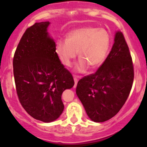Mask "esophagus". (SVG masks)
Wrapping results in <instances>:
<instances>
[{
  "label": "esophagus",
  "mask_w": 147,
  "mask_h": 147,
  "mask_svg": "<svg viewBox=\"0 0 147 147\" xmlns=\"http://www.w3.org/2000/svg\"><path fill=\"white\" fill-rule=\"evenodd\" d=\"M81 78V77L80 76H74V81H75V86H74V87H76V85H77V84H78V80H79V79H80Z\"/></svg>",
  "instance_id": "34e87169"
}]
</instances>
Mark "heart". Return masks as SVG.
<instances>
[{
    "label": "heart",
    "instance_id": "obj_1",
    "mask_svg": "<svg viewBox=\"0 0 147 147\" xmlns=\"http://www.w3.org/2000/svg\"><path fill=\"white\" fill-rule=\"evenodd\" d=\"M111 43L109 33L104 28L87 26L75 29L67 35L66 40H58L55 50L60 61L69 67L78 53L80 59L75 69L84 72L88 67L94 69L106 59Z\"/></svg>",
    "mask_w": 147,
    "mask_h": 147
}]
</instances>
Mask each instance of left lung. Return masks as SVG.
I'll use <instances>...</instances> for the list:
<instances>
[{"mask_svg": "<svg viewBox=\"0 0 147 147\" xmlns=\"http://www.w3.org/2000/svg\"><path fill=\"white\" fill-rule=\"evenodd\" d=\"M134 81V67L122 32L115 34L110 53L97 72L80 80L76 94L87 115L103 122L117 115L127 101Z\"/></svg>", "mask_w": 147, "mask_h": 147, "instance_id": "8db88e82", "label": "left lung"}]
</instances>
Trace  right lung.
Here are the masks:
<instances>
[{"label": "right lung", "instance_id": "right-lung-1", "mask_svg": "<svg viewBox=\"0 0 147 147\" xmlns=\"http://www.w3.org/2000/svg\"><path fill=\"white\" fill-rule=\"evenodd\" d=\"M50 22L35 23L22 36L13 57V75L19 101L34 119L51 122L64 109L62 94L75 84L61 63L55 42L47 32Z\"/></svg>", "mask_w": 147, "mask_h": 147}]
</instances>
